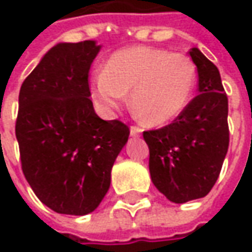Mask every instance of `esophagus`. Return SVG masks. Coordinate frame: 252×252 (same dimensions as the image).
I'll return each instance as SVG.
<instances>
[{"label":"esophagus","instance_id":"1","mask_svg":"<svg viewBox=\"0 0 252 252\" xmlns=\"http://www.w3.org/2000/svg\"><path fill=\"white\" fill-rule=\"evenodd\" d=\"M141 134V129L137 126H131L130 127V136L131 137H139Z\"/></svg>","mask_w":252,"mask_h":252}]
</instances>
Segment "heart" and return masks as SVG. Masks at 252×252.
Returning <instances> with one entry per match:
<instances>
[{
  "mask_svg": "<svg viewBox=\"0 0 252 252\" xmlns=\"http://www.w3.org/2000/svg\"><path fill=\"white\" fill-rule=\"evenodd\" d=\"M196 65L184 53L133 46L111 56L105 71L92 80V98L105 112L119 109L130 93L133 111L151 126L178 118L196 85Z\"/></svg>",
  "mask_w": 252,
  "mask_h": 252,
  "instance_id": "1",
  "label": "heart"
}]
</instances>
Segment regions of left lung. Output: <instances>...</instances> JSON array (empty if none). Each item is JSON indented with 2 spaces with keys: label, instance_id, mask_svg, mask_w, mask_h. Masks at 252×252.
Listing matches in <instances>:
<instances>
[{
  "label": "left lung",
  "instance_id": "8db88e82",
  "mask_svg": "<svg viewBox=\"0 0 252 252\" xmlns=\"http://www.w3.org/2000/svg\"><path fill=\"white\" fill-rule=\"evenodd\" d=\"M199 94L167 126L143 133L153 184L174 203L206 196L228 150V101L218 67L193 47Z\"/></svg>",
  "mask_w": 252,
  "mask_h": 252
}]
</instances>
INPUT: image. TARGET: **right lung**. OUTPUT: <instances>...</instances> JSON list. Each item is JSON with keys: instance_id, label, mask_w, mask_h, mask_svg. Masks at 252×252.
<instances>
[{"instance_id": "add662e5", "label": "right lung", "mask_w": 252, "mask_h": 252, "mask_svg": "<svg viewBox=\"0 0 252 252\" xmlns=\"http://www.w3.org/2000/svg\"><path fill=\"white\" fill-rule=\"evenodd\" d=\"M99 50L95 40L56 44L19 91L15 134L25 178L62 215L84 216L99 206L130 134L125 123L94 111L88 73Z\"/></svg>"}]
</instances>
